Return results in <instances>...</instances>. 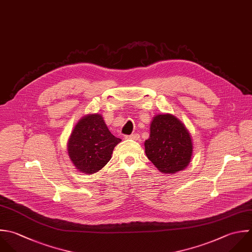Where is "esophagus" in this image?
Wrapping results in <instances>:
<instances>
[{"label":"esophagus","instance_id":"esophagus-1","mask_svg":"<svg viewBox=\"0 0 252 252\" xmlns=\"http://www.w3.org/2000/svg\"><path fill=\"white\" fill-rule=\"evenodd\" d=\"M139 134H137V133H133V134H130V135H126V138H127V139H133V140H138L139 139Z\"/></svg>","mask_w":252,"mask_h":252}]
</instances>
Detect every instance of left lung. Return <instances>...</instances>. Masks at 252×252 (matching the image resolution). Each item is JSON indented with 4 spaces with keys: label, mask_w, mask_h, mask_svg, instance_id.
I'll list each match as a JSON object with an SVG mask.
<instances>
[{
    "label": "left lung",
    "mask_w": 252,
    "mask_h": 252,
    "mask_svg": "<svg viewBox=\"0 0 252 252\" xmlns=\"http://www.w3.org/2000/svg\"><path fill=\"white\" fill-rule=\"evenodd\" d=\"M147 158L165 175L185 170L192 156V139L186 126L172 114L156 115L144 142Z\"/></svg>",
    "instance_id": "8db88e82"
}]
</instances>
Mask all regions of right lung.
<instances>
[{
	"label": "right lung",
	"instance_id": "add662e5",
	"mask_svg": "<svg viewBox=\"0 0 252 252\" xmlns=\"http://www.w3.org/2000/svg\"><path fill=\"white\" fill-rule=\"evenodd\" d=\"M121 141L111 133L102 115L88 114L74 126L67 141V153L77 171L92 175L111 160L115 146Z\"/></svg>",
	"mask_w": 252,
	"mask_h": 252
}]
</instances>
